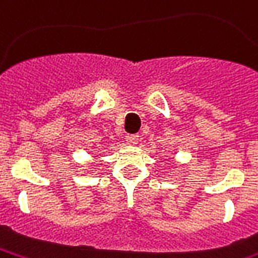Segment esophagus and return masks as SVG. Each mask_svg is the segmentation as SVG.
Masks as SVG:
<instances>
[{
    "label": "esophagus",
    "instance_id": "34e87169",
    "mask_svg": "<svg viewBox=\"0 0 258 258\" xmlns=\"http://www.w3.org/2000/svg\"><path fill=\"white\" fill-rule=\"evenodd\" d=\"M138 139H139V135H137V134H127V135H125V141H127V144H128V145L138 144Z\"/></svg>",
    "mask_w": 258,
    "mask_h": 258
}]
</instances>
